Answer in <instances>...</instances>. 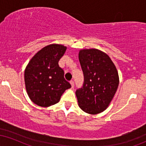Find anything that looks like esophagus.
I'll return each instance as SVG.
<instances>
[{"instance_id": "34e87169", "label": "esophagus", "mask_w": 146, "mask_h": 146, "mask_svg": "<svg viewBox=\"0 0 146 146\" xmlns=\"http://www.w3.org/2000/svg\"><path fill=\"white\" fill-rule=\"evenodd\" d=\"M70 83H71V87H72V88H74V86H75L74 81H73V80H71V81H70Z\"/></svg>"}]
</instances>
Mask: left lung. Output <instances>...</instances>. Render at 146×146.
<instances>
[{"label":"left lung","instance_id":"8db88e82","mask_svg":"<svg viewBox=\"0 0 146 146\" xmlns=\"http://www.w3.org/2000/svg\"><path fill=\"white\" fill-rule=\"evenodd\" d=\"M79 60L84 74L82 88L76 90L79 106L95 115L106 109L119 86V75L109 56L98 49L81 50Z\"/></svg>","mask_w":146,"mask_h":146}]
</instances>
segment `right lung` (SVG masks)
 Masks as SVG:
<instances>
[{"mask_svg":"<svg viewBox=\"0 0 146 146\" xmlns=\"http://www.w3.org/2000/svg\"><path fill=\"white\" fill-rule=\"evenodd\" d=\"M66 47L50 44L31 58L25 71V82L29 98L42 107L56 104L71 85L65 80L64 72L58 64Z\"/></svg>","mask_w":146,"mask_h":146,"instance_id":"1","label":"right lung"}]
</instances>
